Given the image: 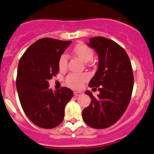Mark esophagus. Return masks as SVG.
I'll return each instance as SVG.
<instances>
[{"mask_svg": "<svg viewBox=\"0 0 154 154\" xmlns=\"http://www.w3.org/2000/svg\"><path fill=\"white\" fill-rule=\"evenodd\" d=\"M74 96H76V97H79V96H80V95L83 94V92H81V91H74Z\"/></svg>", "mask_w": 154, "mask_h": 154, "instance_id": "34e87169", "label": "esophagus"}]
</instances>
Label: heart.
<instances>
[{
    "mask_svg": "<svg viewBox=\"0 0 154 154\" xmlns=\"http://www.w3.org/2000/svg\"><path fill=\"white\" fill-rule=\"evenodd\" d=\"M74 51L79 59L86 63L90 61L94 55L93 49L85 44H79L76 45ZM67 60L68 57L66 54H62L60 56L58 60V66L61 70H64L67 67ZM87 75L85 74H70L66 78V82L69 87L72 88H80L87 80Z\"/></svg>",
    "mask_w": 154,
    "mask_h": 154,
    "instance_id": "1",
    "label": "heart"
}]
</instances>
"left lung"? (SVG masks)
<instances>
[{"label":"left lung","instance_id":"obj_1","mask_svg":"<svg viewBox=\"0 0 154 154\" xmlns=\"http://www.w3.org/2000/svg\"><path fill=\"white\" fill-rule=\"evenodd\" d=\"M88 45L99 57L98 69L89 87L100 86V94L95 98L89 90L86 91L92 100L82 116L91 128H106L122 116L130 103L134 87L131 64L124 48L112 40L94 37L90 38Z\"/></svg>","mask_w":154,"mask_h":154}]
</instances>
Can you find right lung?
Here are the masks:
<instances>
[{
	"instance_id": "add662e5",
	"label": "right lung",
	"mask_w": 154,
	"mask_h": 154,
	"mask_svg": "<svg viewBox=\"0 0 154 154\" xmlns=\"http://www.w3.org/2000/svg\"><path fill=\"white\" fill-rule=\"evenodd\" d=\"M70 43L41 38L27 48L19 62L16 84L21 106L32 122L42 128L62 122L64 108L74 95L67 87L53 91L48 82L58 72L60 56Z\"/></svg>"
}]
</instances>
